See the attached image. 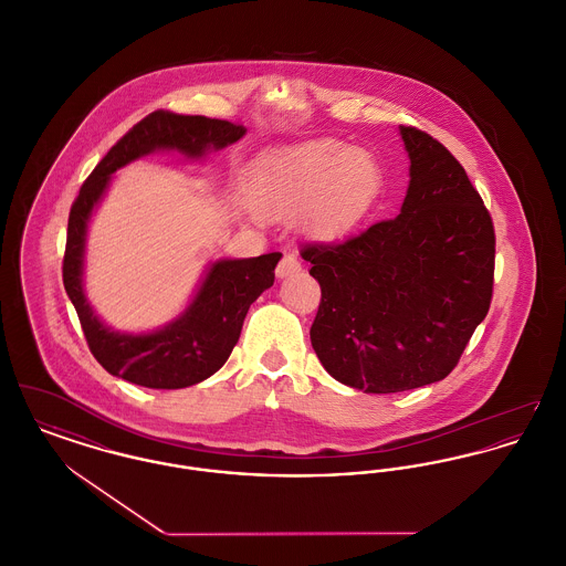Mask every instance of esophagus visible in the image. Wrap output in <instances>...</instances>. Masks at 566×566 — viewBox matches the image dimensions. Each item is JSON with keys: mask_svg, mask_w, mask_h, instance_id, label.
Segmentation results:
<instances>
[{"mask_svg": "<svg viewBox=\"0 0 566 566\" xmlns=\"http://www.w3.org/2000/svg\"><path fill=\"white\" fill-rule=\"evenodd\" d=\"M301 269L300 259L293 254V252H286L280 261V265L275 269V275L282 280V277H289L293 273H297Z\"/></svg>", "mask_w": 566, "mask_h": 566, "instance_id": "esophagus-1", "label": "esophagus"}]
</instances>
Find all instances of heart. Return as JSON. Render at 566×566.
<instances>
[{"mask_svg": "<svg viewBox=\"0 0 566 566\" xmlns=\"http://www.w3.org/2000/svg\"><path fill=\"white\" fill-rule=\"evenodd\" d=\"M385 170L366 147L316 138L266 151L248 175L245 195L259 216L297 213L300 229L323 241L355 231L382 195Z\"/></svg>", "mask_w": 566, "mask_h": 566, "instance_id": "b5f03b06", "label": "heart"}]
</instances>
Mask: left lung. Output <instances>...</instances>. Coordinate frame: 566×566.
<instances>
[{"label":"left lung","mask_w":566,"mask_h":566,"mask_svg":"<svg viewBox=\"0 0 566 566\" xmlns=\"http://www.w3.org/2000/svg\"><path fill=\"white\" fill-rule=\"evenodd\" d=\"M399 136L410 181L398 218L301 252L323 291L312 348L364 394L449 376L492 301L496 237L483 200L430 134L399 126Z\"/></svg>","instance_id":"1"}]
</instances>
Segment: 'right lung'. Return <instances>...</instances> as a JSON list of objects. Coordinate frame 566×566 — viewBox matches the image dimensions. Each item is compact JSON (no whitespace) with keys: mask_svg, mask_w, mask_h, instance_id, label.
Wrapping results in <instances>:
<instances>
[{"mask_svg":"<svg viewBox=\"0 0 566 566\" xmlns=\"http://www.w3.org/2000/svg\"><path fill=\"white\" fill-rule=\"evenodd\" d=\"M245 134L243 126L202 115L156 111L117 140L92 170L67 218L64 286L90 350L108 374L147 389H184L213 376L233 353L250 305L273 286L282 254L256 259H220L207 266L186 310L165 327L128 333L108 327L85 295L87 229L113 175L154 151H177L202 160Z\"/></svg>","mask_w":566,"mask_h":566,"instance_id":"1","label":"right lung"}]
</instances>
